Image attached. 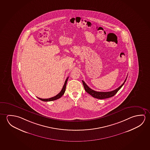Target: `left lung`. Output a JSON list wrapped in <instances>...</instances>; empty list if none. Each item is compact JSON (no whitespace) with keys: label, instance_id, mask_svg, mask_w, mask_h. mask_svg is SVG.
<instances>
[{"label":"left lung","instance_id":"8db88e82","mask_svg":"<svg viewBox=\"0 0 150 150\" xmlns=\"http://www.w3.org/2000/svg\"><path fill=\"white\" fill-rule=\"evenodd\" d=\"M127 78V76L125 80L124 81V83L121 84V86H120L119 88H116V90L112 91H110V92H98V91H95L90 88L86 84V83L82 80V83H83V86L84 88V89L86 90V92L87 93H88L89 94H90L91 96H92L93 98H98V99H105V98H111L112 96H114L118 91L121 88V87L123 86L125 82H126V80Z\"/></svg>","mask_w":150,"mask_h":150}]
</instances>
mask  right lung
Here are the masks:
<instances>
[{
  "label": "right lung",
  "instance_id": "right-lung-1",
  "mask_svg": "<svg viewBox=\"0 0 150 150\" xmlns=\"http://www.w3.org/2000/svg\"><path fill=\"white\" fill-rule=\"evenodd\" d=\"M68 79V77L67 78V79L66 80L65 82L64 83V85L63 86V88H62V91L60 92L59 93H58L57 95H56L55 96H54L52 98H38V99L42 100V101H44V102H50V101H52V100H57L58 98H61L62 95H64V92L66 91V84H67V81Z\"/></svg>",
  "mask_w": 150,
  "mask_h": 150
}]
</instances>
